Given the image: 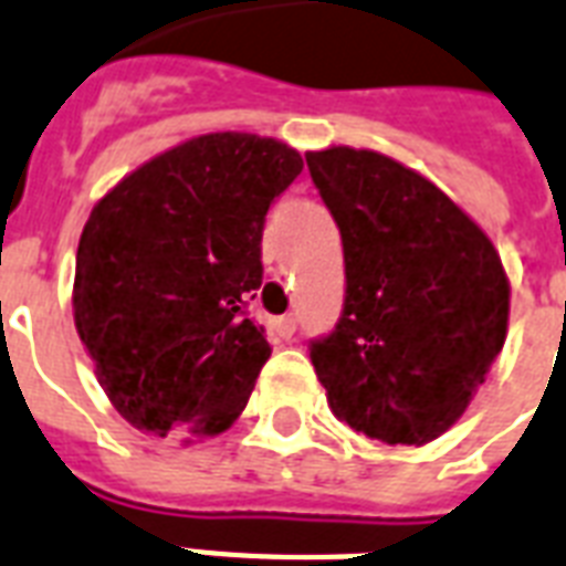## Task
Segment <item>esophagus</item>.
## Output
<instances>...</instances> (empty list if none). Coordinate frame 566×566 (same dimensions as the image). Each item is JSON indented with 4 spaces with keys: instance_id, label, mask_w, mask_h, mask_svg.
<instances>
[{
    "instance_id": "1",
    "label": "esophagus",
    "mask_w": 566,
    "mask_h": 566,
    "mask_svg": "<svg viewBox=\"0 0 566 566\" xmlns=\"http://www.w3.org/2000/svg\"><path fill=\"white\" fill-rule=\"evenodd\" d=\"M297 331V315L289 313V315H280L277 322H274V333L283 336V339H292V333Z\"/></svg>"
}]
</instances>
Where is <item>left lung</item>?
<instances>
[{
    "mask_svg": "<svg viewBox=\"0 0 566 566\" xmlns=\"http://www.w3.org/2000/svg\"><path fill=\"white\" fill-rule=\"evenodd\" d=\"M343 235L345 301L310 360L333 416L389 446H422L458 422L505 345L496 248L440 188L389 156L306 153Z\"/></svg>",
    "mask_w": 566,
    "mask_h": 566,
    "instance_id": "8db88e82",
    "label": "left lung"
}]
</instances>
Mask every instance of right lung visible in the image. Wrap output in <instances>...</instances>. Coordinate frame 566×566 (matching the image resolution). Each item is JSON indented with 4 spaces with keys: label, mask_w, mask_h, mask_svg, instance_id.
Instances as JSON below:
<instances>
[{
    "label": "right lung",
    "mask_w": 566,
    "mask_h": 566,
    "mask_svg": "<svg viewBox=\"0 0 566 566\" xmlns=\"http://www.w3.org/2000/svg\"><path fill=\"white\" fill-rule=\"evenodd\" d=\"M301 153L244 133L161 153L94 206L73 313L117 413L150 437H209L242 413L271 357L248 315L271 203Z\"/></svg>",
    "instance_id": "right-lung-1"
}]
</instances>
